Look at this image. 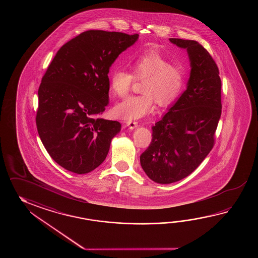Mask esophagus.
<instances>
[{
  "label": "esophagus",
  "mask_w": 258,
  "mask_h": 258,
  "mask_svg": "<svg viewBox=\"0 0 258 258\" xmlns=\"http://www.w3.org/2000/svg\"><path fill=\"white\" fill-rule=\"evenodd\" d=\"M126 126L129 127V129H136L138 126V123L137 121H127Z\"/></svg>",
  "instance_id": "34e87169"
}]
</instances>
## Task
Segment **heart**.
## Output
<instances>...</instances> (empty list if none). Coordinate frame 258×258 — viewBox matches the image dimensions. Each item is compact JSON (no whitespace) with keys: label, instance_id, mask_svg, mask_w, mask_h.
<instances>
[{"label":"heart","instance_id":"obj_1","mask_svg":"<svg viewBox=\"0 0 258 258\" xmlns=\"http://www.w3.org/2000/svg\"><path fill=\"white\" fill-rule=\"evenodd\" d=\"M133 74L118 69L110 76L111 92L118 97L129 93L136 77L144 80L141 96H132L117 103L113 108L114 115L124 121L140 120L155 110V101L166 107L175 100L184 86L185 72L178 63L161 54L158 49H152L139 54L132 63Z\"/></svg>","mask_w":258,"mask_h":258}]
</instances>
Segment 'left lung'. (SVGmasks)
<instances>
[{
  "instance_id": "8db88e82",
  "label": "left lung",
  "mask_w": 258,
  "mask_h": 258,
  "mask_svg": "<svg viewBox=\"0 0 258 258\" xmlns=\"http://www.w3.org/2000/svg\"><path fill=\"white\" fill-rule=\"evenodd\" d=\"M170 41L186 49L191 71L186 89L152 127V141L140 156L146 174L160 184L180 181L201 164L221 115L219 68L209 51L195 40Z\"/></svg>"
}]
</instances>
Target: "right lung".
Returning a JSON list of instances; mask_svg holds the SVG:
<instances>
[{
  "label": "right lung",
  "instance_id": "1",
  "mask_svg": "<svg viewBox=\"0 0 258 258\" xmlns=\"http://www.w3.org/2000/svg\"><path fill=\"white\" fill-rule=\"evenodd\" d=\"M138 34L88 30L64 44L39 86L36 117L41 142L56 163L77 174L98 168L121 123L100 118L109 104L110 67Z\"/></svg>",
  "mask_w": 258,
  "mask_h": 258
}]
</instances>
